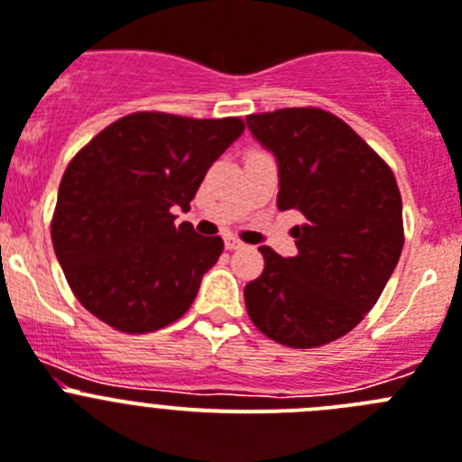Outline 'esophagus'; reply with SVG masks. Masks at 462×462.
Returning <instances> with one entry per match:
<instances>
[{
  "label": "esophagus",
  "mask_w": 462,
  "mask_h": 462,
  "mask_svg": "<svg viewBox=\"0 0 462 462\" xmlns=\"http://www.w3.org/2000/svg\"><path fill=\"white\" fill-rule=\"evenodd\" d=\"M226 248H227V251H236V248H244V244H241L239 239H235V236H227Z\"/></svg>",
  "instance_id": "obj_1"
}]
</instances>
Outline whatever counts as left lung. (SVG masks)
Wrapping results in <instances>:
<instances>
[{
  "instance_id": "left-lung-1",
  "label": "left lung",
  "mask_w": 462,
  "mask_h": 462,
  "mask_svg": "<svg viewBox=\"0 0 462 462\" xmlns=\"http://www.w3.org/2000/svg\"><path fill=\"white\" fill-rule=\"evenodd\" d=\"M276 156L278 209L301 211L297 255L260 246L264 272L244 290L264 336L288 347L340 338L375 306L402 251V200L392 168L343 119L319 107L248 115Z\"/></svg>"
}]
</instances>
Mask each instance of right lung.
Here are the masks:
<instances>
[{
  "mask_svg": "<svg viewBox=\"0 0 462 462\" xmlns=\"http://www.w3.org/2000/svg\"><path fill=\"white\" fill-rule=\"evenodd\" d=\"M244 133L239 117L133 112L103 128L61 177L52 246L78 301L124 334L163 329L190 309L221 236L174 226L207 170Z\"/></svg>",
  "mask_w": 462,
  "mask_h": 462,
  "instance_id": "1",
  "label": "right lung"
}]
</instances>
